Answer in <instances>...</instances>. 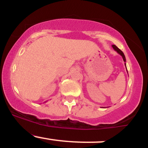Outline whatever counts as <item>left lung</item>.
<instances>
[{"label":"left lung","mask_w":148,"mask_h":148,"mask_svg":"<svg viewBox=\"0 0 148 148\" xmlns=\"http://www.w3.org/2000/svg\"><path fill=\"white\" fill-rule=\"evenodd\" d=\"M112 47H113V49H114L115 51H116L118 52V53L120 54V55L122 57H123V60H124V62H126V58H125V55H124L123 52L122 51L120 50V49H118V47H117L116 46H115V45H112ZM125 66H126V63H125ZM126 69H127V67H126ZM127 73H128V72H127Z\"/></svg>","instance_id":"1"}]
</instances>
